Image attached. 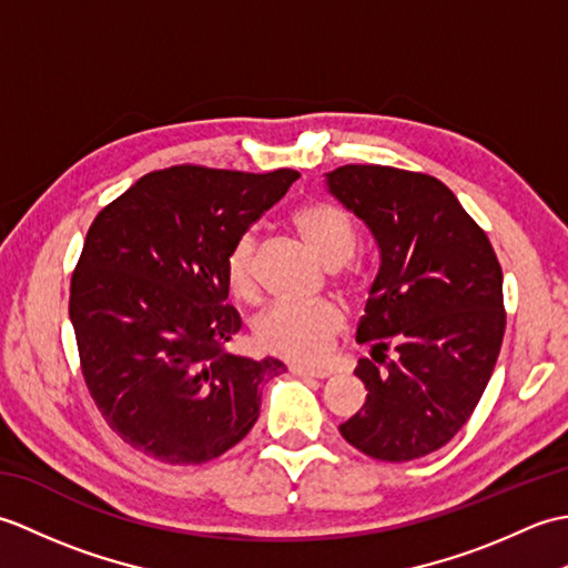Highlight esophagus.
Listing matches in <instances>:
<instances>
[{
    "mask_svg": "<svg viewBox=\"0 0 568 568\" xmlns=\"http://www.w3.org/2000/svg\"><path fill=\"white\" fill-rule=\"evenodd\" d=\"M291 371L295 376H305V378H329L332 371L329 368H315V366H303V364H293Z\"/></svg>",
    "mask_w": 568,
    "mask_h": 568,
    "instance_id": "1",
    "label": "esophagus"
}]
</instances>
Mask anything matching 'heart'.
I'll list each match as a JSON object with an SVG mask.
<instances>
[{
	"instance_id": "b5f03b06",
	"label": "heart",
	"mask_w": 568,
	"mask_h": 568,
	"mask_svg": "<svg viewBox=\"0 0 568 568\" xmlns=\"http://www.w3.org/2000/svg\"><path fill=\"white\" fill-rule=\"evenodd\" d=\"M297 234L307 248L327 265L339 268L354 256L356 229L336 204L307 202L293 214ZM253 253L256 236L241 234L226 253V283L236 297L253 295ZM344 329V312L332 303H275L265 307L253 322V339L261 348L295 361H317L329 352L339 332Z\"/></svg>"
}]
</instances>
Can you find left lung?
I'll use <instances>...</instances> for the list:
<instances>
[{
	"label": "left lung",
	"mask_w": 568,
	"mask_h": 568,
	"mask_svg": "<svg viewBox=\"0 0 568 568\" xmlns=\"http://www.w3.org/2000/svg\"><path fill=\"white\" fill-rule=\"evenodd\" d=\"M324 185L381 253L356 329V342L371 346L354 371L368 395L339 432L366 456L413 462L466 425L493 376L505 334L500 263L437 178L342 165Z\"/></svg>",
	"instance_id": "left-lung-1"
}]
</instances>
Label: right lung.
Listing matches in <instances>:
<instances>
[{
	"mask_svg": "<svg viewBox=\"0 0 568 568\" xmlns=\"http://www.w3.org/2000/svg\"><path fill=\"white\" fill-rule=\"evenodd\" d=\"M297 171L173 165L139 178L94 216L70 283V322L94 405L163 464H204L256 425L261 383L283 361L224 352L241 329L226 253Z\"/></svg>",
	"mask_w": 568,
	"mask_h": 568,
	"instance_id": "obj_1",
	"label": "right lung"
}]
</instances>
